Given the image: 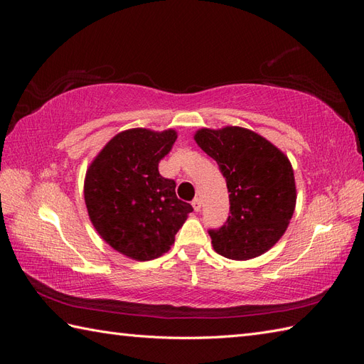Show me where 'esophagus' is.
I'll return each instance as SVG.
<instances>
[{
  "instance_id": "34e87169",
  "label": "esophagus",
  "mask_w": 364,
  "mask_h": 364,
  "mask_svg": "<svg viewBox=\"0 0 364 364\" xmlns=\"http://www.w3.org/2000/svg\"><path fill=\"white\" fill-rule=\"evenodd\" d=\"M193 208H194V211L196 213H199L200 211V208H202V199H199V197H197V199H194L193 200Z\"/></svg>"
}]
</instances>
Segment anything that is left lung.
Instances as JSON below:
<instances>
[{"label":"left lung","mask_w":364,"mask_h":364,"mask_svg":"<svg viewBox=\"0 0 364 364\" xmlns=\"http://www.w3.org/2000/svg\"><path fill=\"white\" fill-rule=\"evenodd\" d=\"M194 141L218 164L229 191L226 225L209 230L214 250L235 261L266 253L285 234L296 208L290 159L273 142L246 127H202Z\"/></svg>","instance_id":"8db88e82"}]
</instances>
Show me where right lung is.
Here are the masks:
<instances>
[{
	"label": "right lung",
	"mask_w": 364,
	"mask_h": 364,
	"mask_svg": "<svg viewBox=\"0 0 364 364\" xmlns=\"http://www.w3.org/2000/svg\"><path fill=\"white\" fill-rule=\"evenodd\" d=\"M178 139L174 129L119 132L91 161L83 194L97 234L130 259L162 257L193 211L176 196V183L159 174V162Z\"/></svg>",
	"instance_id": "1"
}]
</instances>
